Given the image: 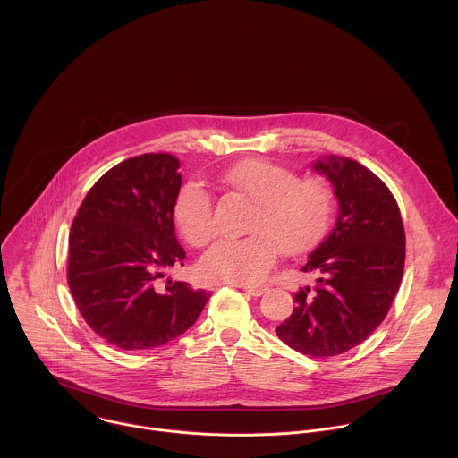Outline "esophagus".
<instances>
[{
  "mask_svg": "<svg viewBox=\"0 0 458 458\" xmlns=\"http://www.w3.org/2000/svg\"><path fill=\"white\" fill-rule=\"evenodd\" d=\"M246 293L253 295V297H260L263 293H267V288L265 286H244L242 288Z\"/></svg>",
  "mask_w": 458,
  "mask_h": 458,
  "instance_id": "obj_1",
  "label": "esophagus"
}]
</instances>
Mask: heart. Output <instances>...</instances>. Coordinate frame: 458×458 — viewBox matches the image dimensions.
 <instances>
[{"instance_id": "obj_1", "label": "heart", "mask_w": 458, "mask_h": 458, "mask_svg": "<svg viewBox=\"0 0 458 458\" xmlns=\"http://www.w3.org/2000/svg\"><path fill=\"white\" fill-rule=\"evenodd\" d=\"M221 181L255 203L248 237L223 239L199 260V274L210 283L259 284L279 255L311 248L330 228L335 195L322 177H302L267 159H246L221 174ZM174 219L182 239L205 246L216 235L214 199L199 182L181 188Z\"/></svg>"}]
</instances>
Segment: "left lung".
Wrapping results in <instances>:
<instances>
[{
    "label": "left lung",
    "instance_id": "1",
    "mask_svg": "<svg viewBox=\"0 0 458 458\" xmlns=\"http://www.w3.org/2000/svg\"><path fill=\"white\" fill-rule=\"evenodd\" d=\"M313 168L334 184L339 216L302 267L318 276L315 288L293 293L295 308L276 334L322 359L355 348L386 318L404 274L406 235L394 193L371 170L337 156Z\"/></svg>",
    "mask_w": 458,
    "mask_h": 458
}]
</instances>
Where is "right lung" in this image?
Here are the masks:
<instances>
[{"label":"right lung","instance_id":"right-lung-1","mask_svg":"<svg viewBox=\"0 0 458 458\" xmlns=\"http://www.w3.org/2000/svg\"><path fill=\"white\" fill-rule=\"evenodd\" d=\"M179 159H124L89 190L69 235L67 281L90 328L121 350H152L184 334L210 293L159 279L184 265L174 228Z\"/></svg>","mask_w":458,"mask_h":458}]
</instances>
